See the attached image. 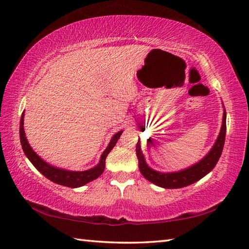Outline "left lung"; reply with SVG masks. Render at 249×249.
<instances>
[{
	"mask_svg": "<svg viewBox=\"0 0 249 249\" xmlns=\"http://www.w3.org/2000/svg\"><path fill=\"white\" fill-rule=\"evenodd\" d=\"M226 110H224L223 124H221L220 133L211 151L200 161L181 171L165 173L153 170L145 162L144 156L141 151L140 141H138V143L136 145V154L137 157H138L139 170L142 173V176L147 181L162 188H182L202 178L209 172L213 170L219 160L221 152H223L226 138Z\"/></svg>",
	"mask_w": 249,
	"mask_h": 249,
	"instance_id": "obj_1",
	"label": "left lung"
}]
</instances>
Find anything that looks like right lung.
Returning a JSON list of instances; mask_svg holds the SVG:
<instances>
[{
	"instance_id": "add662e5",
	"label": "right lung",
	"mask_w": 249,
	"mask_h": 249,
	"mask_svg": "<svg viewBox=\"0 0 249 249\" xmlns=\"http://www.w3.org/2000/svg\"><path fill=\"white\" fill-rule=\"evenodd\" d=\"M23 118H24V113H22V115H21L19 133H20L21 145H22V150L24 152V154L26 155V157H28L29 160L33 163V166L37 169V170L43 174V176H45L47 178L50 179V181L59 185H63V186H67L71 188L83 186V185H86L87 183L93 181L95 178H97L100 174L104 172L105 166H106V157H107L110 151L113 149V146L120 139V136L122 135V133H123V131L121 130L112 137V139H111L107 149L104 151L102 156H100V160L97 163V166H95L94 168L89 169V170H86V171H70V170H65V169H60V168L49 165V163H47L44 160H41V158L37 155L33 150H32V147L30 146L25 137L24 128H23Z\"/></svg>"
}]
</instances>
